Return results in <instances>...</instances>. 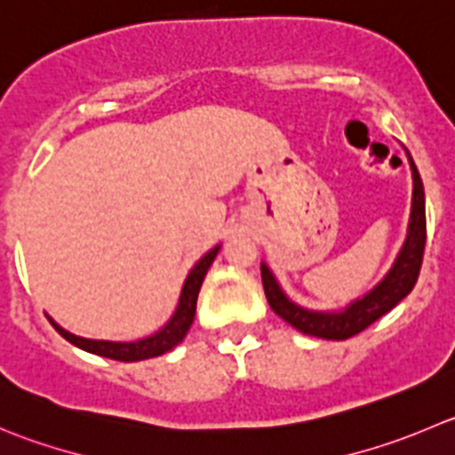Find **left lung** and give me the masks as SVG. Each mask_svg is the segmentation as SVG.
<instances>
[{
    "mask_svg": "<svg viewBox=\"0 0 455 455\" xmlns=\"http://www.w3.org/2000/svg\"><path fill=\"white\" fill-rule=\"evenodd\" d=\"M411 170H413V210H411V223H409V236L402 248L400 257H397L395 266L388 272L387 279L369 292L364 299L355 301L353 306L344 310V313H313L295 306L292 301L285 299L281 288L276 285L275 276L270 275L266 266H261V281L263 290H266L267 304L270 308L279 315L283 322L297 328L304 335L322 337V339H350V337L360 335L362 331L378 322L379 317L395 308L411 290H413L415 281L419 276V267H422V257H425V243H427V214H425V188H422V179L418 174L413 158L409 156Z\"/></svg>",
    "mask_w": 455,
    "mask_h": 455,
    "instance_id": "8db88e82",
    "label": "left lung"
}]
</instances>
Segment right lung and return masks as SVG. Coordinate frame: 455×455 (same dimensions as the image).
Wrapping results in <instances>:
<instances>
[{
  "label": "right lung",
  "mask_w": 455,
  "mask_h": 455,
  "mask_svg": "<svg viewBox=\"0 0 455 455\" xmlns=\"http://www.w3.org/2000/svg\"><path fill=\"white\" fill-rule=\"evenodd\" d=\"M219 248L210 250L201 261L194 266V270L189 272L188 281L183 285V295H180L179 308H176L174 317L167 323L165 328L156 335L147 337V339L140 341H129V344H123V341H100V339H84V337H77L67 332L64 328H60L53 319H49L53 323L55 331L64 337L67 341L76 344L77 348L89 350L93 355H102V357H109V360L118 362H140L149 360V357H158V355L167 353L174 346H179L183 341V337L188 335L189 326L194 322V315H196V299H198V290H201L203 279H205L207 270H210L212 261H214Z\"/></svg>",
  "instance_id": "1"
}]
</instances>
